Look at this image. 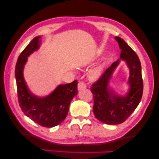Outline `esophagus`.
<instances>
[{"mask_svg": "<svg viewBox=\"0 0 159 159\" xmlns=\"http://www.w3.org/2000/svg\"><path fill=\"white\" fill-rule=\"evenodd\" d=\"M86 87H87V85H86L85 83H84L83 82H80L79 83H78V85H77L78 90L84 89Z\"/></svg>", "mask_w": 159, "mask_h": 159, "instance_id": "1", "label": "esophagus"}]
</instances>
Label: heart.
<instances>
[{"label":"heart","instance_id":"b5f03b06","mask_svg":"<svg viewBox=\"0 0 159 159\" xmlns=\"http://www.w3.org/2000/svg\"><path fill=\"white\" fill-rule=\"evenodd\" d=\"M101 71H102V67L101 66L97 67V68L93 69L90 72V76L92 79H97L100 76L101 74Z\"/></svg>","mask_w":159,"mask_h":159}]
</instances>
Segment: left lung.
Wrapping results in <instances>:
<instances>
[{
  "label": "left lung",
  "instance_id": "obj_1",
  "mask_svg": "<svg viewBox=\"0 0 159 159\" xmlns=\"http://www.w3.org/2000/svg\"><path fill=\"white\" fill-rule=\"evenodd\" d=\"M116 39L121 49L120 58L125 61L130 70L129 93L126 97H119L108 88L111 75L120 60L113 62L91 87L94 116L98 120L108 125L120 124L129 118L142 99L144 87L139 57L123 39L116 36Z\"/></svg>",
  "mask_w": 159,
  "mask_h": 159
}]
</instances>
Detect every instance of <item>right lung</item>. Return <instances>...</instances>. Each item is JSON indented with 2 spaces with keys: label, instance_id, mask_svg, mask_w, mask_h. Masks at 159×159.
Returning <instances> with one entry per match:
<instances>
[{
  "label": "right lung",
  "instance_id": "obj_1",
  "mask_svg": "<svg viewBox=\"0 0 159 159\" xmlns=\"http://www.w3.org/2000/svg\"><path fill=\"white\" fill-rule=\"evenodd\" d=\"M40 36L34 38L18 57L15 66L18 102L26 116L41 126L53 127L66 119L71 101L77 93V81L59 85L45 98H39L27 89L23 77V67L27 57L39 47Z\"/></svg>",
  "mask_w": 159,
  "mask_h": 159
}]
</instances>
